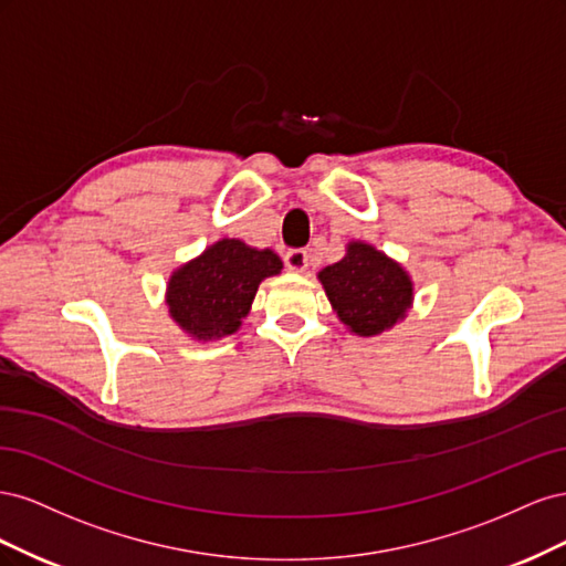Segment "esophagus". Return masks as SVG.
Masks as SVG:
<instances>
[{
  "instance_id": "esophagus-1",
  "label": "esophagus",
  "mask_w": 566,
  "mask_h": 566,
  "mask_svg": "<svg viewBox=\"0 0 566 566\" xmlns=\"http://www.w3.org/2000/svg\"><path fill=\"white\" fill-rule=\"evenodd\" d=\"M283 262L290 271H304L306 266H310V254H306V250H302V248H290L283 254Z\"/></svg>"
}]
</instances>
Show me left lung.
<instances>
[{"mask_svg":"<svg viewBox=\"0 0 566 566\" xmlns=\"http://www.w3.org/2000/svg\"><path fill=\"white\" fill-rule=\"evenodd\" d=\"M318 279L339 321L364 337L403 318L413 300L408 273L366 243H352L345 260L325 266Z\"/></svg>","mask_w":566,"mask_h":566,"instance_id":"left-lung-1","label":"left lung"}]
</instances>
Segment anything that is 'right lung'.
Returning a JSON list of instances; mask_svg holds the SVG:
<instances>
[{"label":"right lung","mask_w":566,"mask_h":566,"mask_svg":"<svg viewBox=\"0 0 566 566\" xmlns=\"http://www.w3.org/2000/svg\"><path fill=\"white\" fill-rule=\"evenodd\" d=\"M283 262L271 250H254L224 238L169 279V314L198 339L224 337L248 316L256 287Z\"/></svg>","instance_id":"obj_1"}]
</instances>
